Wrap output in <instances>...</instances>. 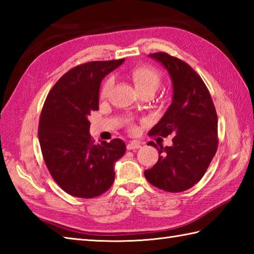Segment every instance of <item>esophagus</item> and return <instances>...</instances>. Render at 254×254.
Returning a JSON list of instances; mask_svg holds the SVG:
<instances>
[{
	"label": "esophagus",
	"mask_w": 254,
	"mask_h": 254,
	"mask_svg": "<svg viewBox=\"0 0 254 254\" xmlns=\"http://www.w3.org/2000/svg\"><path fill=\"white\" fill-rule=\"evenodd\" d=\"M139 147H141V144H139L138 142H134V141H132V142H130V143H127V148L128 150L137 149V148H139Z\"/></svg>",
	"instance_id": "esophagus-1"
}]
</instances>
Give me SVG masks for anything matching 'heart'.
<instances>
[{"label":"heart","mask_w":254,"mask_h":254,"mask_svg":"<svg viewBox=\"0 0 254 254\" xmlns=\"http://www.w3.org/2000/svg\"><path fill=\"white\" fill-rule=\"evenodd\" d=\"M130 76L139 93H144V91H153V93H155L160 84L159 73L155 71L154 68L145 65H138L133 67L130 71ZM112 86L113 77L110 76L106 79V82L102 85L100 93L101 97H107L109 91L111 90Z\"/></svg>","instance_id":"1"}]
</instances>
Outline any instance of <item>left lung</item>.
Returning a JSON list of instances; mask_svg holds the SVG:
<instances>
[{"instance_id": "left-lung-1", "label": "left lung", "mask_w": 254, "mask_h": 254, "mask_svg": "<svg viewBox=\"0 0 254 254\" xmlns=\"http://www.w3.org/2000/svg\"><path fill=\"white\" fill-rule=\"evenodd\" d=\"M168 72L172 99L149 135L174 134L171 146L157 147L158 161L144 171L149 183L167 192H182L202 179L217 149V115L202 78L179 59L167 53L148 55Z\"/></svg>"}]
</instances>
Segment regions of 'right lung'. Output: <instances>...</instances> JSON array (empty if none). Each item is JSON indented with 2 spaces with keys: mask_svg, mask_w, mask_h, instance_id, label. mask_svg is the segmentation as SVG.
<instances>
[{
  "mask_svg": "<svg viewBox=\"0 0 254 254\" xmlns=\"http://www.w3.org/2000/svg\"><path fill=\"white\" fill-rule=\"evenodd\" d=\"M124 62H88L69 69L53 86L42 108L38 137L45 163L66 193L82 198L100 195L115 181V164L126 153L122 139L90 137L91 111L99 109L101 80Z\"/></svg>",
  "mask_w": 254,
  "mask_h": 254,
  "instance_id": "obj_1",
  "label": "right lung"
}]
</instances>
